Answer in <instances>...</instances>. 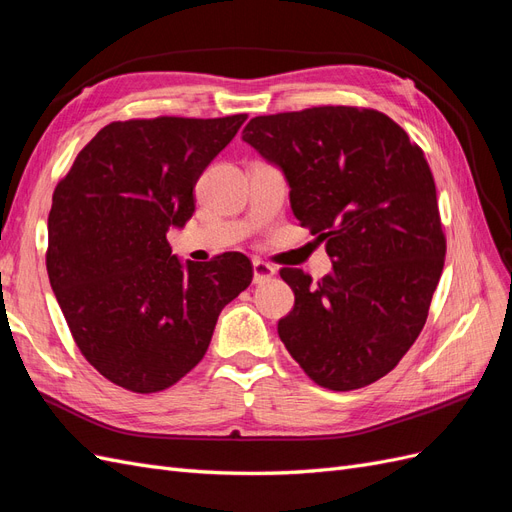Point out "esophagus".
Here are the masks:
<instances>
[{
  "label": "esophagus",
  "mask_w": 512,
  "mask_h": 512,
  "mask_svg": "<svg viewBox=\"0 0 512 512\" xmlns=\"http://www.w3.org/2000/svg\"><path fill=\"white\" fill-rule=\"evenodd\" d=\"M277 273L273 264L264 262V260H254V284H262V281L271 279Z\"/></svg>",
  "instance_id": "1"
}]
</instances>
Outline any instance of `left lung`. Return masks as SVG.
Here are the masks:
<instances>
[{
  "mask_svg": "<svg viewBox=\"0 0 512 512\" xmlns=\"http://www.w3.org/2000/svg\"><path fill=\"white\" fill-rule=\"evenodd\" d=\"M241 137L284 171L296 220L332 260L317 284L279 271L294 290L279 339L328 390L381 379L419 337L445 264L424 152L390 116L349 105L256 116Z\"/></svg>",
  "mask_w": 512,
  "mask_h": 512,
  "instance_id": "obj_1",
  "label": "left lung"
}]
</instances>
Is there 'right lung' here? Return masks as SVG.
<instances>
[{"label":"right lung","instance_id":"right-lung-1","mask_svg":"<svg viewBox=\"0 0 512 512\" xmlns=\"http://www.w3.org/2000/svg\"><path fill=\"white\" fill-rule=\"evenodd\" d=\"M245 118L112 122L55 188L52 292L82 356L125 390L178 383L203 360L220 311L250 286L243 254L182 262L167 243L169 228L192 218L201 173Z\"/></svg>","mask_w":512,"mask_h":512}]
</instances>
